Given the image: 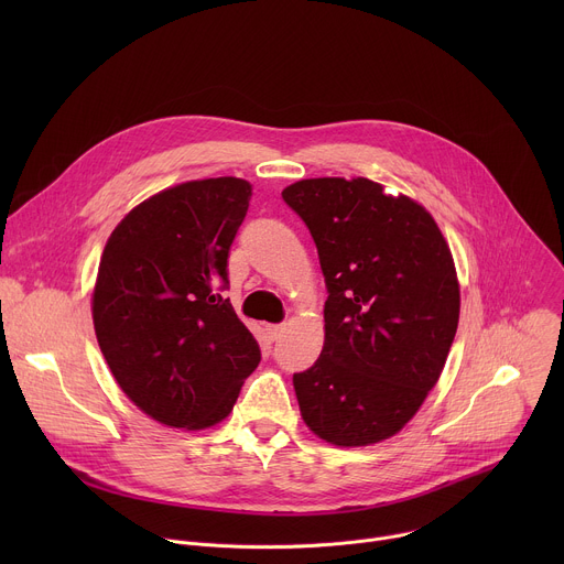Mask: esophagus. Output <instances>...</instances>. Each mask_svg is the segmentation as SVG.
Instances as JSON below:
<instances>
[{
    "instance_id": "esophagus-1",
    "label": "esophagus",
    "mask_w": 564,
    "mask_h": 564,
    "mask_svg": "<svg viewBox=\"0 0 564 564\" xmlns=\"http://www.w3.org/2000/svg\"><path fill=\"white\" fill-rule=\"evenodd\" d=\"M265 333H268L270 341H276V339H281V335L285 333V324H268V326H265Z\"/></svg>"
}]
</instances>
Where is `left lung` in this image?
<instances>
[{
	"label": "left lung",
	"mask_w": 564,
	"mask_h": 564,
	"mask_svg": "<svg viewBox=\"0 0 564 564\" xmlns=\"http://www.w3.org/2000/svg\"><path fill=\"white\" fill-rule=\"evenodd\" d=\"M324 272L326 341L292 377L303 422L335 446L392 437L437 383L459 321L451 250L433 216L368 178H310L281 192Z\"/></svg>",
	"instance_id": "1"
}]
</instances>
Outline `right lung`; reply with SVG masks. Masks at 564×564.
I'll return each instance as SVG.
<instances>
[{
  "mask_svg": "<svg viewBox=\"0 0 564 564\" xmlns=\"http://www.w3.org/2000/svg\"><path fill=\"white\" fill-rule=\"evenodd\" d=\"M250 198L252 185L231 176L183 183L133 207L107 240L96 337L124 394L165 426L198 431L225 420L261 361L220 294Z\"/></svg>",
  "mask_w": 564,
  "mask_h": 564,
  "instance_id": "obj_1",
  "label": "right lung"
}]
</instances>
